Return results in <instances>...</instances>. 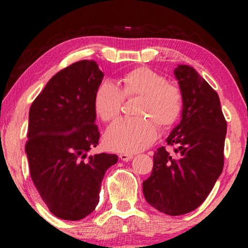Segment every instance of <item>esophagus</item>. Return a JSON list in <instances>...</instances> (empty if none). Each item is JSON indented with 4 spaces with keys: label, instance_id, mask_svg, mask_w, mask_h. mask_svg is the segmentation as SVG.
Here are the masks:
<instances>
[{
    "label": "esophagus",
    "instance_id": "1",
    "mask_svg": "<svg viewBox=\"0 0 248 248\" xmlns=\"http://www.w3.org/2000/svg\"><path fill=\"white\" fill-rule=\"evenodd\" d=\"M134 157V155L133 154H126V152H123V154H120V158H121V160H123V161H128V160H131L132 158Z\"/></svg>",
    "mask_w": 248,
    "mask_h": 248
}]
</instances>
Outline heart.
<instances>
[{
    "instance_id": "obj_1",
    "label": "heart",
    "mask_w": 248,
    "mask_h": 248,
    "mask_svg": "<svg viewBox=\"0 0 248 248\" xmlns=\"http://www.w3.org/2000/svg\"><path fill=\"white\" fill-rule=\"evenodd\" d=\"M139 97L135 118H124L111 125L105 134L107 147L114 151L137 152L155 141L157 128L168 130L181 117L183 93L177 84L147 66L134 67L121 77L120 87L103 82L93 97V108L101 121L118 117L123 99Z\"/></svg>"
}]
</instances>
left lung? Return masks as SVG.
<instances>
[{"mask_svg":"<svg viewBox=\"0 0 248 248\" xmlns=\"http://www.w3.org/2000/svg\"><path fill=\"white\" fill-rule=\"evenodd\" d=\"M174 73L183 93L182 120L166 140L171 149L155 151L143 194L158 211L181 216L199 208L221 175L227 122L218 93L192 66L178 65Z\"/></svg>","mask_w":248,"mask_h":248,"instance_id":"8db88e82","label":"left lung"}]
</instances>
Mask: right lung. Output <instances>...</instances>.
Here are the masks:
<instances>
[{"mask_svg": "<svg viewBox=\"0 0 248 248\" xmlns=\"http://www.w3.org/2000/svg\"><path fill=\"white\" fill-rule=\"evenodd\" d=\"M94 61L57 72L29 110L26 154L31 179L49 211L63 220L83 219L96 209L105 172L116 155H88L97 147L93 97L103 81Z\"/></svg>", "mask_w": 248, "mask_h": 248, "instance_id": "add662e5", "label": "right lung"}]
</instances>
